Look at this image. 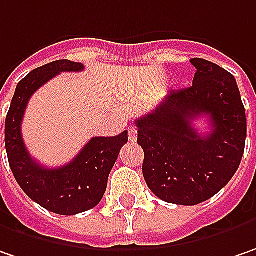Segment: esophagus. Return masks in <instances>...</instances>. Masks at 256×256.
I'll list each match as a JSON object with an SVG mask.
<instances>
[{"label":"esophagus","mask_w":256,"mask_h":256,"mask_svg":"<svg viewBox=\"0 0 256 256\" xmlns=\"http://www.w3.org/2000/svg\"><path fill=\"white\" fill-rule=\"evenodd\" d=\"M128 140L132 143H134L138 140V128H128Z\"/></svg>","instance_id":"esophagus-1"}]
</instances>
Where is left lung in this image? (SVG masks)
Segmentation results:
<instances>
[{
	"label": "left lung",
	"instance_id": "1",
	"mask_svg": "<svg viewBox=\"0 0 256 256\" xmlns=\"http://www.w3.org/2000/svg\"><path fill=\"white\" fill-rule=\"evenodd\" d=\"M194 84L174 90L152 113L134 122L144 152L143 176L159 199L194 206L210 199L238 170L246 139V116L235 77L215 62L192 58ZM208 117L211 132L193 126Z\"/></svg>",
	"mask_w": 256,
	"mask_h": 256
}]
</instances>
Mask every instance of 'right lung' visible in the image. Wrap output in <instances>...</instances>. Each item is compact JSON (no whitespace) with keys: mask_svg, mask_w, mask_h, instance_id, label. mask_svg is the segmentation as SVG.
Masks as SVG:
<instances>
[{"mask_svg":"<svg viewBox=\"0 0 256 256\" xmlns=\"http://www.w3.org/2000/svg\"><path fill=\"white\" fill-rule=\"evenodd\" d=\"M83 68L82 62L58 60L32 70L18 83L6 118V154L18 184L36 204L67 216L100 204L118 152L128 143V132L114 138H93L70 163L50 169L30 156L21 134V123L31 96L41 86L60 72Z\"/></svg>","mask_w":256,"mask_h":256,"instance_id":"obj_1","label":"right lung"}]
</instances>
